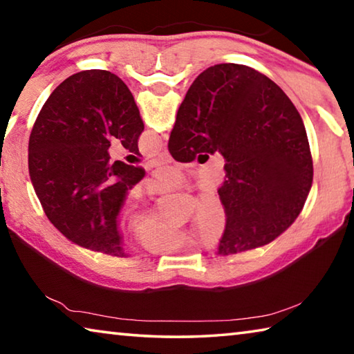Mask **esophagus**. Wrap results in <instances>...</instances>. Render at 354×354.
Wrapping results in <instances>:
<instances>
[{
    "mask_svg": "<svg viewBox=\"0 0 354 354\" xmlns=\"http://www.w3.org/2000/svg\"><path fill=\"white\" fill-rule=\"evenodd\" d=\"M158 159L160 160V162H171V156L169 151H167V149H164V151L158 156Z\"/></svg>",
    "mask_w": 354,
    "mask_h": 354,
    "instance_id": "34e87169",
    "label": "esophagus"
}]
</instances>
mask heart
<instances>
[{
  "instance_id": "heart-1",
  "label": "heart",
  "mask_w": 354,
  "mask_h": 354,
  "mask_svg": "<svg viewBox=\"0 0 354 354\" xmlns=\"http://www.w3.org/2000/svg\"><path fill=\"white\" fill-rule=\"evenodd\" d=\"M187 178L178 167H169L159 171L149 183L148 189L153 194L184 189ZM122 217L124 225L134 231V241L140 248L156 254L178 253L190 248L195 243L194 234L181 226L167 225L165 221L156 218L154 212L142 203L131 201L123 207ZM195 223L198 230L211 241L223 234L226 227V209L223 203L215 195L201 198L195 212Z\"/></svg>"
}]
</instances>
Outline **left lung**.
Returning a JSON list of instances; mask_svg holds the SVG:
<instances>
[{
    "instance_id": "1",
    "label": "left lung",
    "mask_w": 354,
    "mask_h": 354,
    "mask_svg": "<svg viewBox=\"0 0 354 354\" xmlns=\"http://www.w3.org/2000/svg\"><path fill=\"white\" fill-rule=\"evenodd\" d=\"M142 133L133 93L111 71L71 75L46 100L29 136V176L48 220L70 242L127 257L117 215L145 170L111 160L107 149L117 139L140 154Z\"/></svg>"
}]
</instances>
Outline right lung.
<instances>
[{
  "label": "right lung",
  "mask_w": 354,
  "mask_h": 354,
  "mask_svg": "<svg viewBox=\"0 0 354 354\" xmlns=\"http://www.w3.org/2000/svg\"><path fill=\"white\" fill-rule=\"evenodd\" d=\"M169 151L178 162L203 151L223 154L218 254L274 241L303 211L313 185L301 115L277 84L247 65L218 64L196 77L178 109Z\"/></svg>",
  "instance_id": "obj_1"
}]
</instances>
